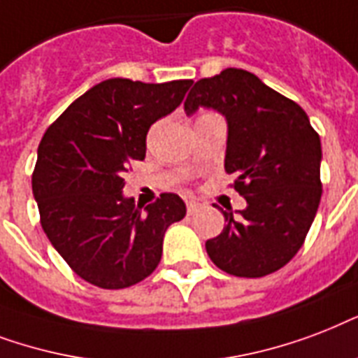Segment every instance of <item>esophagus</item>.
Here are the masks:
<instances>
[{"label": "esophagus", "mask_w": 358, "mask_h": 358, "mask_svg": "<svg viewBox=\"0 0 358 358\" xmlns=\"http://www.w3.org/2000/svg\"><path fill=\"white\" fill-rule=\"evenodd\" d=\"M198 207H199V203H198V201H196V199H187L188 213H194V210L198 209Z\"/></svg>", "instance_id": "esophagus-1"}]
</instances>
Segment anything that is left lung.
I'll use <instances>...</instances> for the list:
<instances>
[{"mask_svg":"<svg viewBox=\"0 0 358 358\" xmlns=\"http://www.w3.org/2000/svg\"><path fill=\"white\" fill-rule=\"evenodd\" d=\"M222 113L228 123L224 168L235 173L243 210H224L222 234L205 243L224 273L259 278L289 262L314 222L321 199V141L297 102L256 74L226 69L194 84L185 112Z\"/></svg>","mask_w":358,"mask_h":358,"instance_id":"8db88e82","label":"left lung"}]
</instances>
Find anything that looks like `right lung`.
<instances>
[{
    "label": "right lung",
    "mask_w": 358,
    "mask_h": 358,
    "mask_svg": "<svg viewBox=\"0 0 358 358\" xmlns=\"http://www.w3.org/2000/svg\"><path fill=\"white\" fill-rule=\"evenodd\" d=\"M190 85L104 80L44 132L31 181L41 224L85 282L123 289L148 278L160 263L166 229L187 215L171 192L141 209L123 194V171L145 159L149 127L173 112Z\"/></svg>",
    "instance_id": "1"
}]
</instances>
